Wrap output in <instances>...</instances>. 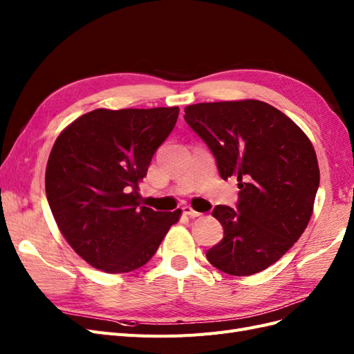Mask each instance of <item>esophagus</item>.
Segmentation results:
<instances>
[{
  "instance_id": "1",
  "label": "esophagus",
  "mask_w": 354,
  "mask_h": 354,
  "mask_svg": "<svg viewBox=\"0 0 354 354\" xmlns=\"http://www.w3.org/2000/svg\"><path fill=\"white\" fill-rule=\"evenodd\" d=\"M181 209H183V214H186V216H189V217H192V218H195V217H199V216H201V212L195 211L190 205H185Z\"/></svg>"
}]
</instances>
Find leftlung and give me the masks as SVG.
<instances>
[{
    "label": "left lung",
    "instance_id": "8db88e82",
    "mask_svg": "<svg viewBox=\"0 0 354 354\" xmlns=\"http://www.w3.org/2000/svg\"><path fill=\"white\" fill-rule=\"evenodd\" d=\"M185 113L221 178L239 181L236 209L212 211L224 234L207 259L227 274L259 273L291 248L312 217L320 180L313 145L285 113L260 100L198 103Z\"/></svg>",
    "mask_w": 354,
    "mask_h": 354
}]
</instances>
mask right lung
<instances>
[{"mask_svg":"<svg viewBox=\"0 0 354 354\" xmlns=\"http://www.w3.org/2000/svg\"><path fill=\"white\" fill-rule=\"evenodd\" d=\"M180 109H95L75 120L51 149L46 194L63 236L106 273H127L152 259L181 211L143 205L138 181Z\"/></svg>","mask_w":354,"mask_h":354,"instance_id":"1","label":"right lung"}]
</instances>
